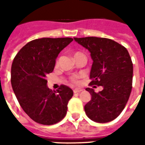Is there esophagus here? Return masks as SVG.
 <instances>
[{
	"label": "esophagus",
	"instance_id": "obj_1",
	"mask_svg": "<svg viewBox=\"0 0 145 145\" xmlns=\"http://www.w3.org/2000/svg\"><path fill=\"white\" fill-rule=\"evenodd\" d=\"M81 91H82V89H73V92L75 93H80V92H81Z\"/></svg>",
	"mask_w": 145,
	"mask_h": 145
}]
</instances>
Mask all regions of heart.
I'll return each mask as SVG.
<instances>
[{
    "mask_svg": "<svg viewBox=\"0 0 145 145\" xmlns=\"http://www.w3.org/2000/svg\"><path fill=\"white\" fill-rule=\"evenodd\" d=\"M79 53H80V52H76L75 54H74V56H75L76 55L79 54ZM72 81H73V82H76V78H72Z\"/></svg>",
    "mask_w": 145,
    "mask_h": 145,
    "instance_id": "1",
    "label": "heart"
}]
</instances>
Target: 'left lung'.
Segmentation results:
<instances>
[{"label": "left lung", "instance_id": "8db88e82", "mask_svg": "<svg viewBox=\"0 0 145 145\" xmlns=\"http://www.w3.org/2000/svg\"><path fill=\"white\" fill-rule=\"evenodd\" d=\"M74 40L90 52L93 64L89 84L103 87L98 93L86 89L91 94V100L85 106L86 114L97 123L110 122L123 111L131 94L133 64L130 55L123 46L106 38H74Z\"/></svg>", "mask_w": 145, "mask_h": 145}]
</instances>
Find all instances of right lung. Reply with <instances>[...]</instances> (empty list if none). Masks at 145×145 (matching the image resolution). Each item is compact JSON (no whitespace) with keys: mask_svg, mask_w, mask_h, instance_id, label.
<instances>
[{"mask_svg":"<svg viewBox=\"0 0 145 145\" xmlns=\"http://www.w3.org/2000/svg\"><path fill=\"white\" fill-rule=\"evenodd\" d=\"M72 38H42L26 43L14 59L11 84L20 106L38 123L52 125L67 114L73 95L69 87L61 85L52 91L47 86V75L54 69L59 52Z\"/></svg>","mask_w":145,"mask_h":145,"instance_id":"add662e5","label":"right lung"}]
</instances>
